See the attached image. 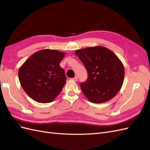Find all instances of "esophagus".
I'll return each instance as SVG.
<instances>
[{
    "mask_svg": "<svg viewBox=\"0 0 150 150\" xmlns=\"http://www.w3.org/2000/svg\"><path fill=\"white\" fill-rule=\"evenodd\" d=\"M71 80H74V81H76L77 80H78V77H77V76H75L74 78H73V79H71Z\"/></svg>",
    "mask_w": 150,
    "mask_h": 150,
    "instance_id": "1",
    "label": "esophagus"
}]
</instances>
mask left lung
<instances>
[{
	"label": "left lung",
	"mask_w": 150,
	"mask_h": 150,
	"mask_svg": "<svg viewBox=\"0 0 150 150\" xmlns=\"http://www.w3.org/2000/svg\"><path fill=\"white\" fill-rule=\"evenodd\" d=\"M88 73V79L80 83L81 89L92 103L106 102L122 88L125 76L122 62L108 49L102 46L75 51Z\"/></svg>",
	"instance_id": "8db88e82"
}]
</instances>
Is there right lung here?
I'll return each mask as SVG.
<instances>
[{"label": "right lung", "mask_w": 150, "mask_h": 150, "mask_svg": "<svg viewBox=\"0 0 150 150\" xmlns=\"http://www.w3.org/2000/svg\"><path fill=\"white\" fill-rule=\"evenodd\" d=\"M65 53L45 49L32 55L18 70V79L25 93L36 101L50 103L59 95L66 83L60 63Z\"/></svg>", "instance_id": "add662e5"}]
</instances>
